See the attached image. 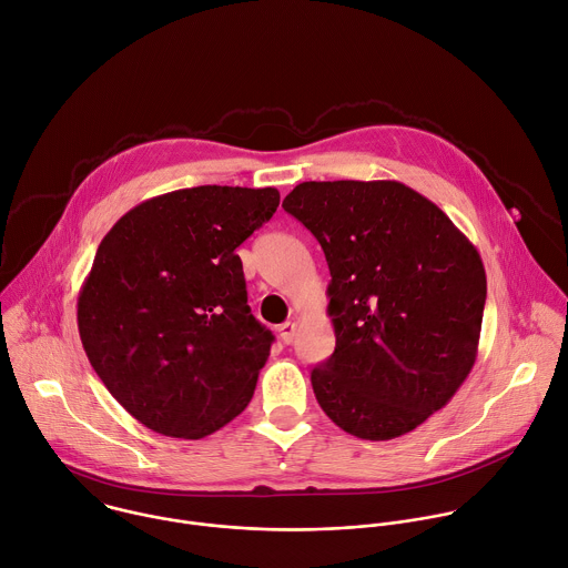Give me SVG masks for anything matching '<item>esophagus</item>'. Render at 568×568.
I'll return each mask as SVG.
<instances>
[{"label": "esophagus", "instance_id": "obj_1", "mask_svg": "<svg viewBox=\"0 0 568 568\" xmlns=\"http://www.w3.org/2000/svg\"><path fill=\"white\" fill-rule=\"evenodd\" d=\"M295 333H297V324L295 322H284L280 326V335L284 339V344H291L295 339Z\"/></svg>", "mask_w": 568, "mask_h": 568}]
</instances>
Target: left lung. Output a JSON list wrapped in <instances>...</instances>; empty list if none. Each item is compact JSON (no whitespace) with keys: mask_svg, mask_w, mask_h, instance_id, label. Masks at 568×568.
I'll list each match as a JSON object with an SVG mask.
<instances>
[{"mask_svg":"<svg viewBox=\"0 0 568 568\" xmlns=\"http://www.w3.org/2000/svg\"><path fill=\"white\" fill-rule=\"evenodd\" d=\"M284 211L320 242L333 355L311 371L322 410L362 439L410 433L468 377L486 273L468 237L393 180L302 182Z\"/></svg>","mask_w":568,"mask_h":568,"instance_id":"1","label":"left lung"}]
</instances>
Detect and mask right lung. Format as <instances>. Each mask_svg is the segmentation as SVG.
<instances>
[{
	"instance_id": "1",
	"label": "right lung",
	"mask_w": 568,
	"mask_h": 568,
	"mask_svg": "<svg viewBox=\"0 0 568 568\" xmlns=\"http://www.w3.org/2000/svg\"><path fill=\"white\" fill-rule=\"evenodd\" d=\"M277 189L195 186L131 209L102 240L78 297L91 366L144 426L200 439L251 402L273 333L246 304L235 248Z\"/></svg>"
}]
</instances>
